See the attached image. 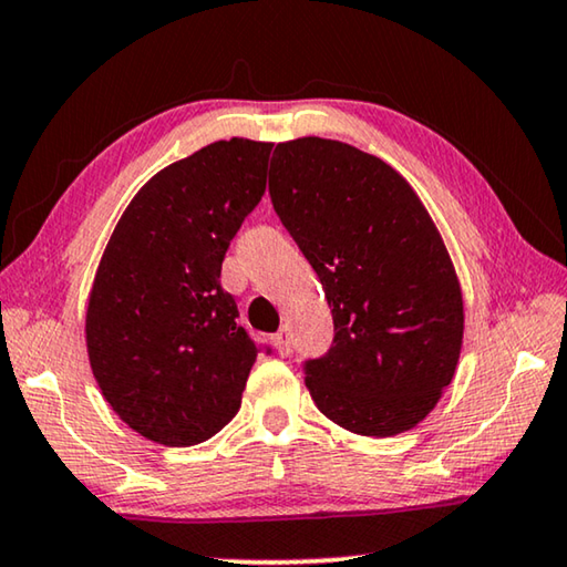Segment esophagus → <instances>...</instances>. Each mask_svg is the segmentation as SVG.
<instances>
[{"mask_svg": "<svg viewBox=\"0 0 567 567\" xmlns=\"http://www.w3.org/2000/svg\"><path fill=\"white\" fill-rule=\"evenodd\" d=\"M272 344H275V350L282 354V358H287V354H290V350H292L290 330H287V328H280V330H277V332L272 334Z\"/></svg>", "mask_w": 567, "mask_h": 567, "instance_id": "obj_1", "label": "esophagus"}]
</instances>
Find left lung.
<instances>
[{
    "mask_svg": "<svg viewBox=\"0 0 567 567\" xmlns=\"http://www.w3.org/2000/svg\"><path fill=\"white\" fill-rule=\"evenodd\" d=\"M270 199L332 307L330 350L302 362L315 405L358 435L415 427L463 344V295L427 209L385 162L322 137L275 147Z\"/></svg>",
    "mask_w": 567,
    "mask_h": 567,
    "instance_id": "8db88e82",
    "label": "left lung"
}]
</instances>
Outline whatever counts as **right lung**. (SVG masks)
Listing matches in <instances>:
<instances>
[{"instance_id": "add662e5", "label": "right lung", "mask_w": 567, "mask_h": 567, "mask_svg": "<svg viewBox=\"0 0 567 567\" xmlns=\"http://www.w3.org/2000/svg\"><path fill=\"white\" fill-rule=\"evenodd\" d=\"M270 142L233 137L157 172L114 227L87 305L104 400L155 443L197 445L237 415L262 348L219 275L265 195Z\"/></svg>"}]
</instances>
